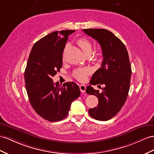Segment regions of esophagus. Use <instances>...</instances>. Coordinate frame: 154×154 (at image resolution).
Wrapping results in <instances>:
<instances>
[{
	"mask_svg": "<svg viewBox=\"0 0 154 154\" xmlns=\"http://www.w3.org/2000/svg\"><path fill=\"white\" fill-rule=\"evenodd\" d=\"M79 88H80V90H81V92H82V93L85 92V90H86V86L85 85H81L79 86Z\"/></svg>",
	"mask_w": 154,
	"mask_h": 154,
	"instance_id": "obj_1",
	"label": "esophagus"
}]
</instances>
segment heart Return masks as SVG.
Returning <instances> with one entry per match:
<instances>
[{"label": "heart", "instance_id": "heart-1", "mask_svg": "<svg viewBox=\"0 0 154 154\" xmlns=\"http://www.w3.org/2000/svg\"><path fill=\"white\" fill-rule=\"evenodd\" d=\"M77 43L86 54L91 53L92 50V43L88 39L85 38L79 39L77 41ZM90 72H91V69H90L89 67L79 68L73 71V76L79 81H83L86 79V77H87L88 75L90 73Z\"/></svg>", "mask_w": 154, "mask_h": 154}]
</instances>
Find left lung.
<instances>
[{
    "mask_svg": "<svg viewBox=\"0 0 154 154\" xmlns=\"http://www.w3.org/2000/svg\"><path fill=\"white\" fill-rule=\"evenodd\" d=\"M82 30L99 43L103 57L101 68L93 74L90 84L104 85L105 87L101 92L90 85L86 87V93L98 98V105L88 112L94 119L106 121L120 111L127 99L131 75L128 53L120 39L107 30Z\"/></svg>",
    "mask_w": 154,
    "mask_h": 154,
    "instance_id": "obj_1",
    "label": "left lung"
}]
</instances>
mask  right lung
Wrapping results in <instances>:
<instances>
[{
  "label": "right lung",
  "instance_id": "1",
  "mask_svg": "<svg viewBox=\"0 0 154 154\" xmlns=\"http://www.w3.org/2000/svg\"><path fill=\"white\" fill-rule=\"evenodd\" d=\"M73 30L54 31L35 43L30 51L25 81L30 103L43 119L57 122L68 115L71 104L80 96L73 82L54 84L52 77L62 66V53Z\"/></svg>",
  "mask_w": 154,
  "mask_h": 154
}]
</instances>
